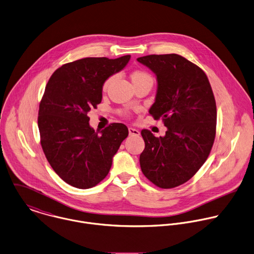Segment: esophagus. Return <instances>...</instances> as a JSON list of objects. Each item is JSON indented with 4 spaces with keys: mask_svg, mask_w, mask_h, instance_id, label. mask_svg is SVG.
I'll return each instance as SVG.
<instances>
[{
    "mask_svg": "<svg viewBox=\"0 0 254 254\" xmlns=\"http://www.w3.org/2000/svg\"><path fill=\"white\" fill-rule=\"evenodd\" d=\"M128 132H129V134L130 135H139L140 134V132H139V130H137L136 128H133V127H128Z\"/></svg>",
    "mask_w": 254,
    "mask_h": 254,
    "instance_id": "1",
    "label": "esophagus"
}]
</instances>
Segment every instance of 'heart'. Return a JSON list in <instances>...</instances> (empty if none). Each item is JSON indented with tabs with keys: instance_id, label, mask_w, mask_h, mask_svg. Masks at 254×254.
Returning a JSON list of instances; mask_svg holds the SVG:
<instances>
[{
	"instance_id": "b5f03b06",
	"label": "heart",
	"mask_w": 254,
	"mask_h": 254,
	"mask_svg": "<svg viewBox=\"0 0 254 254\" xmlns=\"http://www.w3.org/2000/svg\"><path fill=\"white\" fill-rule=\"evenodd\" d=\"M130 78H131V81L132 83H137V82H140V81H144V80H150L152 81V78L151 76L144 70H140V69H137V70H134L131 75H130ZM114 80V76H110L109 78L106 79V81L104 82L103 84V90L104 91H107V89L110 87L112 81Z\"/></svg>"
}]
</instances>
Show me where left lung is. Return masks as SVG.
I'll list each match as a JSON object with an SVG mask.
<instances>
[{
	"instance_id": "obj_1",
	"label": "left lung",
	"mask_w": 254,
	"mask_h": 254,
	"mask_svg": "<svg viewBox=\"0 0 254 254\" xmlns=\"http://www.w3.org/2000/svg\"><path fill=\"white\" fill-rule=\"evenodd\" d=\"M137 61L157 78L155 103L149 109L167 131L156 137L142 129L145 147L139 156L144 176L171 189L190 180L207 160L216 137L217 106L205 72L178 54H152Z\"/></svg>"
}]
</instances>
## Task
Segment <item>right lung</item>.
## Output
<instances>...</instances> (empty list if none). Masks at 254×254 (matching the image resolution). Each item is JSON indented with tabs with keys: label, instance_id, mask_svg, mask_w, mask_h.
I'll return each mask as SVG.
<instances>
[{
	"label": "right lung",
	"instance_id": "right-lung-1",
	"mask_svg": "<svg viewBox=\"0 0 254 254\" xmlns=\"http://www.w3.org/2000/svg\"><path fill=\"white\" fill-rule=\"evenodd\" d=\"M129 58H82L56 69L47 82L37 118L40 144L55 173L73 187L89 189L99 184L128 135L127 126L120 123L95 131L88 113L102 102L106 79L121 71Z\"/></svg>",
	"mask_w": 254,
	"mask_h": 254
}]
</instances>
